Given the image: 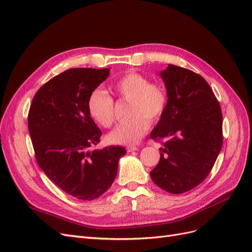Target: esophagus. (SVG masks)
Returning a JSON list of instances; mask_svg holds the SVG:
<instances>
[{
	"instance_id": "esophagus-1",
	"label": "esophagus",
	"mask_w": 252,
	"mask_h": 252,
	"mask_svg": "<svg viewBox=\"0 0 252 252\" xmlns=\"http://www.w3.org/2000/svg\"><path fill=\"white\" fill-rule=\"evenodd\" d=\"M126 149H127V151H128V152H131V151H136V150H139V147H136V146H128Z\"/></svg>"
}]
</instances>
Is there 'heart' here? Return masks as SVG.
Here are the masks:
<instances>
[{
	"instance_id": "obj_1",
	"label": "heart",
	"mask_w": 252,
	"mask_h": 252,
	"mask_svg": "<svg viewBox=\"0 0 252 252\" xmlns=\"http://www.w3.org/2000/svg\"><path fill=\"white\" fill-rule=\"evenodd\" d=\"M113 93L121 100L128 101V122L117 126L108 134L111 144L134 145L147 133L150 123L162 119L168 105V96L161 84L149 82L138 72H127L112 85ZM89 117L97 125L109 128L114 122V101L104 90L95 89L87 100Z\"/></svg>"
}]
</instances>
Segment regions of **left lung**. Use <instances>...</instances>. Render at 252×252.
Instances as JSON below:
<instances>
[{"mask_svg": "<svg viewBox=\"0 0 252 252\" xmlns=\"http://www.w3.org/2000/svg\"><path fill=\"white\" fill-rule=\"evenodd\" d=\"M161 77L168 105L150 138L166 141L150 177L165 191L179 194L200 185L210 173L223 145V116L202 75L169 64Z\"/></svg>", "mask_w": 252, "mask_h": 252, "instance_id": "obj_1", "label": "left lung"}]
</instances>
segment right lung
<instances>
[{
	"label": "right lung",
	"mask_w": 252,
	"mask_h": 252,
	"mask_svg": "<svg viewBox=\"0 0 252 252\" xmlns=\"http://www.w3.org/2000/svg\"><path fill=\"white\" fill-rule=\"evenodd\" d=\"M109 68H71L36 91L28 112V130L37 165L55 184L79 200L102 195L118 173L121 146L89 150L102 131L89 117V94L109 75Z\"/></svg>",
	"instance_id": "obj_1"
}]
</instances>
